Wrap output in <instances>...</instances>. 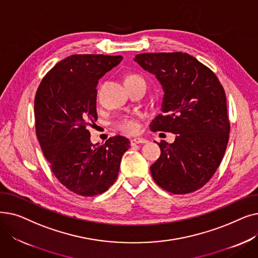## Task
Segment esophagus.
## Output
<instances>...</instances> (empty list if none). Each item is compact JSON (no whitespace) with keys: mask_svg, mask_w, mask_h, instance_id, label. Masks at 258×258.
<instances>
[{"mask_svg":"<svg viewBox=\"0 0 258 258\" xmlns=\"http://www.w3.org/2000/svg\"><path fill=\"white\" fill-rule=\"evenodd\" d=\"M147 140H145L144 138H134L131 140V144L132 145H136V144H140V143H146Z\"/></svg>","mask_w":258,"mask_h":258,"instance_id":"1","label":"esophagus"}]
</instances>
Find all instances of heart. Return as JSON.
Masks as SVG:
<instances>
[{
  "instance_id": "obj_1",
  "label": "heart",
  "mask_w": 258,
  "mask_h": 258,
  "mask_svg": "<svg viewBox=\"0 0 258 258\" xmlns=\"http://www.w3.org/2000/svg\"><path fill=\"white\" fill-rule=\"evenodd\" d=\"M138 75H130L126 78L131 77H137ZM116 126L123 133L127 134H135L139 131V123L138 121L133 117H123L117 121Z\"/></svg>"
}]
</instances>
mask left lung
Returning a JSON list of instances; mask_svg holds the SVG:
<instances>
[{"label":"left lung","mask_w":258,"mask_h":258,"mask_svg":"<svg viewBox=\"0 0 258 258\" xmlns=\"http://www.w3.org/2000/svg\"><path fill=\"white\" fill-rule=\"evenodd\" d=\"M134 60L154 74L163 88L162 114L152 132L175 134L159 144L160 158L151 166L155 182L173 195L194 192L220 166L229 139L226 94L208 67L187 53H142Z\"/></svg>","instance_id":"obj_1"}]
</instances>
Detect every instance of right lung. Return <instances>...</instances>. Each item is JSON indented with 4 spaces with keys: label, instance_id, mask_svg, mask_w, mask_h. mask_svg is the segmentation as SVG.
Masks as SVG:
<instances>
[{
    "label": "right lung",
    "instance_id": "1",
    "mask_svg": "<svg viewBox=\"0 0 258 258\" xmlns=\"http://www.w3.org/2000/svg\"><path fill=\"white\" fill-rule=\"evenodd\" d=\"M121 55L75 54L54 66L34 99L36 136L52 172L72 192L94 197L118 177L127 138L115 136L92 144L88 125L97 120V84L122 60Z\"/></svg>",
    "mask_w": 258,
    "mask_h": 258
}]
</instances>
